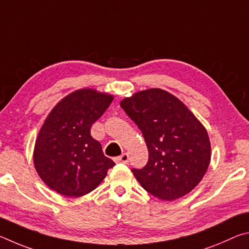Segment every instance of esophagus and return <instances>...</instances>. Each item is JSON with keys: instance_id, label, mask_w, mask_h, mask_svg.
I'll use <instances>...</instances> for the list:
<instances>
[{"instance_id": "obj_1", "label": "esophagus", "mask_w": 249, "mask_h": 249, "mask_svg": "<svg viewBox=\"0 0 249 249\" xmlns=\"http://www.w3.org/2000/svg\"><path fill=\"white\" fill-rule=\"evenodd\" d=\"M117 160H119L120 162H123V163H128V160H129V156L128 154H122L120 157H117Z\"/></svg>"}]
</instances>
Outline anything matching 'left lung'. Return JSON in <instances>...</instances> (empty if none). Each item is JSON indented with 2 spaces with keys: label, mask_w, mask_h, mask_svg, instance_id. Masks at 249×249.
Returning <instances> with one entry per match:
<instances>
[{
  "label": "left lung",
  "mask_w": 249,
  "mask_h": 249,
  "mask_svg": "<svg viewBox=\"0 0 249 249\" xmlns=\"http://www.w3.org/2000/svg\"><path fill=\"white\" fill-rule=\"evenodd\" d=\"M142 130L148 161L132 169L145 190L172 201L192 191L203 178L211 160L204 126L181 101L161 89L140 91L121 102Z\"/></svg>",
  "instance_id": "8db88e82"
}]
</instances>
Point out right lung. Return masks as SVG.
<instances>
[{
    "label": "right lung",
    "mask_w": 249,
    "mask_h": 249,
    "mask_svg": "<svg viewBox=\"0 0 249 249\" xmlns=\"http://www.w3.org/2000/svg\"><path fill=\"white\" fill-rule=\"evenodd\" d=\"M113 99L93 89L77 90L62 99L45 120L35 142L34 165L53 191L70 197L88 195L115 166L90 133Z\"/></svg>",
    "instance_id": "1"
}]
</instances>
